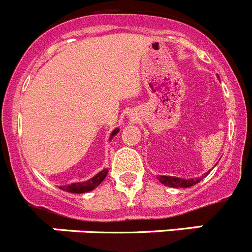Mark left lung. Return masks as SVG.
I'll use <instances>...</instances> for the list:
<instances>
[{
  "mask_svg": "<svg viewBox=\"0 0 252 252\" xmlns=\"http://www.w3.org/2000/svg\"><path fill=\"white\" fill-rule=\"evenodd\" d=\"M209 173H210V171H209ZM158 179L161 184L171 188H190L192 187V185L196 184V183L200 182L199 179H182V178H175V176L166 175H159Z\"/></svg>",
  "mask_w": 252,
  "mask_h": 252,
  "instance_id": "left-lung-1",
  "label": "left lung"
}]
</instances>
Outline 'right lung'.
Here are the masks:
<instances>
[{
	"instance_id": "right-lung-1",
	"label": "right lung",
	"mask_w": 252,
	"mask_h": 252,
	"mask_svg": "<svg viewBox=\"0 0 252 252\" xmlns=\"http://www.w3.org/2000/svg\"><path fill=\"white\" fill-rule=\"evenodd\" d=\"M118 131H119L118 128L114 129V130L112 131V134H110V139H112V138L114 137L115 134L118 133ZM107 173H108V169H103L100 173H98L97 175L93 176L92 179L87 180V182L73 183V184L65 185V187H60V189L64 190V191H68V192H73V194H83V192H88L91 191V190L95 189V188H97L98 185L105 179Z\"/></svg>"
}]
</instances>
